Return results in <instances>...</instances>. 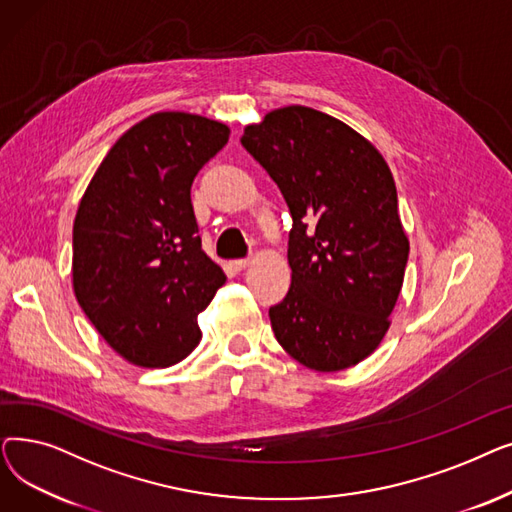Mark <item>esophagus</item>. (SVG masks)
Wrapping results in <instances>:
<instances>
[{"instance_id":"obj_1","label":"esophagus","mask_w":512,"mask_h":512,"mask_svg":"<svg viewBox=\"0 0 512 512\" xmlns=\"http://www.w3.org/2000/svg\"><path fill=\"white\" fill-rule=\"evenodd\" d=\"M230 265H232V270L240 272V270H245V267H249V265H251V257H242V259H234V261H230Z\"/></svg>"}]
</instances>
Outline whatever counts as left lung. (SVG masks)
<instances>
[{
  "mask_svg": "<svg viewBox=\"0 0 512 512\" xmlns=\"http://www.w3.org/2000/svg\"><path fill=\"white\" fill-rule=\"evenodd\" d=\"M240 143L292 215V282L270 307L276 340L315 371L357 365L390 328L409 259L386 159L357 130L305 105L270 112Z\"/></svg>",
  "mask_w": 512,
  "mask_h": 512,
  "instance_id": "obj_1",
  "label": "left lung"
}]
</instances>
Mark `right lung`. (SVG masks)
Returning <instances> with one entry per match:
<instances>
[{
    "instance_id": "add662e5",
    "label": "right lung",
    "mask_w": 512,
    "mask_h": 512,
    "mask_svg": "<svg viewBox=\"0 0 512 512\" xmlns=\"http://www.w3.org/2000/svg\"><path fill=\"white\" fill-rule=\"evenodd\" d=\"M230 137L203 116L159 112L126 130L80 199L72 230L78 305L118 355L170 367L201 340L197 315L226 274L201 249L191 186Z\"/></svg>"
}]
</instances>
